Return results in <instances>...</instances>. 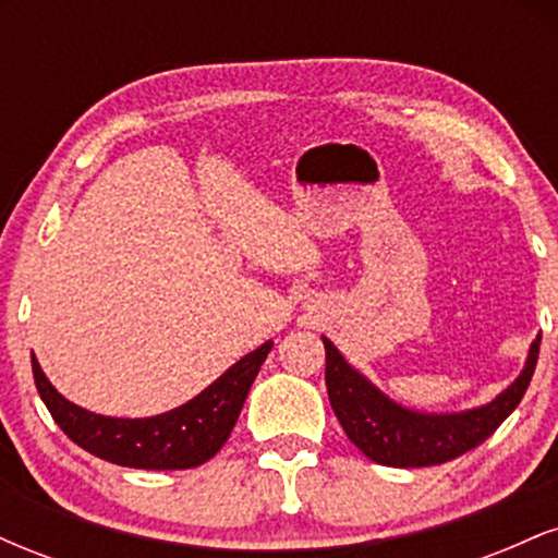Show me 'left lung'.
Masks as SVG:
<instances>
[{
    "label": "left lung",
    "mask_w": 558,
    "mask_h": 558,
    "mask_svg": "<svg viewBox=\"0 0 558 558\" xmlns=\"http://www.w3.org/2000/svg\"><path fill=\"white\" fill-rule=\"evenodd\" d=\"M325 386L338 422L367 459L386 466H433L451 462L496 433L522 401L533 380L541 336L527 351L520 377L496 399L464 412H420L393 401L369 377L345 362L341 351L323 336Z\"/></svg>",
    "instance_id": "obj_1"
}]
</instances>
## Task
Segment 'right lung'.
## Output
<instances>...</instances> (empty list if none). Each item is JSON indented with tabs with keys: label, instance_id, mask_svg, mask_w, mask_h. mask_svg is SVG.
I'll use <instances>...</instances> for the list:
<instances>
[{
	"label": "right lung",
	"instance_id": "add662e5",
	"mask_svg": "<svg viewBox=\"0 0 558 558\" xmlns=\"http://www.w3.org/2000/svg\"><path fill=\"white\" fill-rule=\"evenodd\" d=\"M272 341L248 351L228 367L213 386L181 407L155 417H105L68 401L44 375L41 364L31 354L38 396L47 403L62 433L105 462L133 470H191L215 457L239 420L248 388L262 362L270 354Z\"/></svg>",
	"mask_w": 558,
	"mask_h": 558
}]
</instances>
